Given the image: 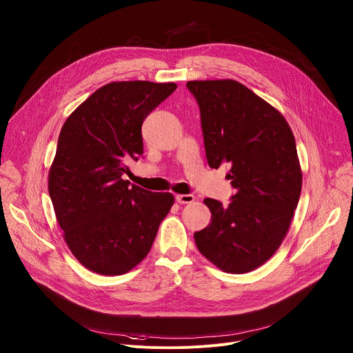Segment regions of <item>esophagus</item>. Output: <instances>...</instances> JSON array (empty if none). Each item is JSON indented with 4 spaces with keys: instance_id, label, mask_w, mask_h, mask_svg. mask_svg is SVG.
I'll list each match as a JSON object with an SVG mask.
<instances>
[{
    "instance_id": "1",
    "label": "esophagus",
    "mask_w": 353,
    "mask_h": 353,
    "mask_svg": "<svg viewBox=\"0 0 353 353\" xmlns=\"http://www.w3.org/2000/svg\"><path fill=\"white\" fill-rule=\"evenodd\" d=\"M176 201L179 204H191L194 201V195L192 194H179V195H176Z\"/></svg>"
}]
</instances>
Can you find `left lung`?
<instances>
[{
    "mask_svg": "<svg viewBox=\"0 0 353 353\" xmlns=\"http://www.w3.org/2000/svg\"><path fill=\"white\" fill-rule=\"evenodd\" d=\"M210 168L229 163V205L205 198L211 223L194 233L199 253L230 274L263 265L281 245L301 191L294 137L283 116L233 79L190 81Z\"/></svg>",
    "mask_w": 353,
    "mask_h": 353,
    "instance_id": "1",
    "label": "left lung"
}]
</instances>
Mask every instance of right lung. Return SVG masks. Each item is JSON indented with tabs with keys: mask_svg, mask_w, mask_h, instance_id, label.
<instances>
[{
	"mask_svg": "<svg viewBox=\"0 0 353 353\" xmlns=\"http://www.w3.org/2000/svg\"><path fill=\"white\" fill-rule=\"evenodd\" d=\"M177 85L112 82L64 123L48 174V194L77 260L102 275L139 264L157 237L174 196L130 185L123 176L143 154L142 123Z\"/></svg>",
	"mask_w": 353,
	"mask_h": 353,
	"instance_id": "right-lung-1",
	"label": "right lung"
}]
</instances>
